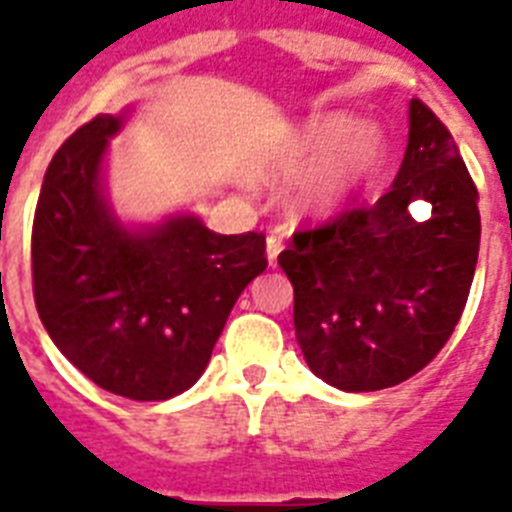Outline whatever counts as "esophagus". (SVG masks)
<instances>
[{
  "label": "esophagus",
  "mask_w": 512,
  "mask_h": 512,
  "mask_svg": "<svg viewBox=\"0 0 512 512\" xmlns=\"http://www.w3.org/2000/svg\"><path fill=\"white\" fill-rule=\"evenodd\" d=\"M265 247H268V263L276 265V260H279V252L284 249V236H281V233H271V236L265 239Z\"/></svg>",
  "instance_id": "34e87169"
}]
</instances>
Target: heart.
Instances as JSON below:
<instances>
[{
  "mask_svg": "<svg viewBox=\"0 0 512 512\" xmlns=\"http://www.w3.org/2000/svg\"><path fill=\"white\" fill-rule=\"evenodd\" d=\"M353 127L345 114L313 116L281 146L268 162V172L279 177L319 168L305 177L297 199L305 209H329L340 204L382 154V140L372 127Z\"/></svg>",
  "mask_w": 512,
  "mask_h": 512,
  "instance_id": "obj_1",
  "label": "heart"
}]
</instances>
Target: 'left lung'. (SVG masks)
Returning <instances> with one entry per match:
<instances>
[{
  "label": "left lung",
  "mask_w": 512,
  "mask_h": 512,
  "mask_svg": "<svg viewBox=\"0 0 512 512\" xmlns=\"http://www.w3.org/2000/svg\"><path fill=\"white\" fill-rule=\"evenodd\" d=\"M414 200L431 201L430 221L413 220ZM478 244L476 183L452 132L414 98L390 191L300 228L279 255L295 287V335L311 372L366 393L425 369L465 311Z\"/></svg>",
  "instance_id": "obj_1"
}]
</instances>
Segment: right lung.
<instances>
[{
  "label": "right lung",
  "instance_id": "obj_1",
  "mask_svg": "<svg viewBox=\"0 0 512 512\" xmlns=\"http://www.w3.org/2000/svg\"><path fill=\"white\" fill-rule=\"evenodd\" d=\"M124 116L82 124L44 172L31 228L34 303L47 335L108 393L167 401L199 380L233 303L268 268L265 233L220 236L177 215L127 231L100 164Z\"/></svg>",
  "mask_w": 512,
  "mask_h": 512
}]
</instances>
